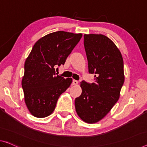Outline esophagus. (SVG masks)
I'll return each mask as SVG.
<instances>
[{"label": "esophagus", "mask_w": 147, "mask_h": 147, "mask_svg": "<svg viewBox=\"0 0 147 147\" xmlns=\"http://www.w3.org/2000/svg\"><path fill=\"white\" fill-rule=\"evenodd\" d=\"M78 84V81L76 80H73V85H77Z\"/></svg>", "instance_id": "1"}]
</instances>
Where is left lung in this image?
Here are the masks:
<instances>
[{
    "label": "left lung",
    "instance_id": "8db88e82",
    "mask_svg": "<svg viewBox=\"0 0 147 147\" xmlns=\"http://www.w3.org/2000/svg\"><path fill=\"white\" fill-rule=\"evenodd\" d=\"M84 45L88 71L94 82H80L82 94L74 102L83 121L95 123L102 119L118 101L125 76L123 60L114 43L102 34H84Z\"/></svg>",
    "mask_w": 147,
    "mask_h": 147
}]
</instances>
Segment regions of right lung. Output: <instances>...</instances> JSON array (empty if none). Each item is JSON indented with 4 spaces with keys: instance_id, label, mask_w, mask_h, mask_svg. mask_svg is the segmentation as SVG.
<instances>
[{
    "instance_id": "add662e5",
    "label": "right lung",
    "mask_w": 147,
    "mask_h": 147,
    "mask_svg": "<svg viewBox=\"0 0 147 147\" xmlns=\"http://www.w3.org/2000/svg\"><path fill=\"white\" fill-rule=\"evenodd\" d=\"M82 36L58 31L42 37L34 44L25 61L22 80L26 105L34 117L51 115L60 95L71 86L73 79L56 75L55 67L65 64Z\"/></svg>"
}]
</instances>
